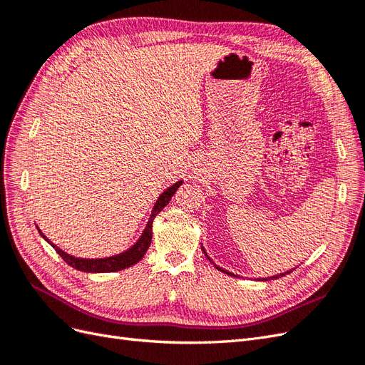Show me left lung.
<instances>
[{"label":"left lung","mask_w":365,"mask_h":365,"mask_svg":"<svg viewBox=\"0 0 365 365\" xmlns=\"http://www.w3.org/2000/svg\"><path fill=\"white\" fill-rule=\"evenodd\" d=\"M205 252V251H204ZM205 256H207V254H205ZM208 257V256H207ZM210 259V257H208ZM210 262H212V259H210ZM213 263V262H212ZM217 269H220V271H222V272H227L225 269H222V268H219V267H216ZM291 271H288V272H283V274H280V275H274V277H271V279H279V277H283V275H286V274H289ZM227 274H230V275H235V274H231V272H227ZM264 280H268V279H264Z\"/></svg>","instance_id":"obj_1"}]
</instances>
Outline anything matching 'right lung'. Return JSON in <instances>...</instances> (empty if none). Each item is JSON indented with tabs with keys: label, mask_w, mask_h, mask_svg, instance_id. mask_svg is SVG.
Here are the masks:
<instances>
[{
	"label": "right lung",
	"mask_w": 365,
	"mask_h": 365,
	"mask_svg": "<svg viewBox=\"0 0 365 365\" xmlns=\"http://www.w3.org/2000/svg\"><path fill=\"white\" fill-rule=\"evenodd\" d=\"M181 184H182V181H178L176 184H173L158 197V201L155 202V207H153V210H152V215H150V219L148 222V227H146L145 231H143V235L138 239L137 244L132 248H129L128 251L117 254V256L106 257V259H77V257L70 256V254H67V252H63L56 245H53L51 242L41 233V230H39V233H41L42 237H46L47 242H50L51 247L56 250V252L63 259L65 263H68L70 267L79 269V271H83V272H113V271H120V269L129 268V267H132V264H135L138 260H141L143 256L146 254V251L150 245V240H152V220L165 205L169 204V201L172 200V196L175 195L176 190H178V187Z\"/></svg>",
	"instance_id": "1"
}]
</instances>
